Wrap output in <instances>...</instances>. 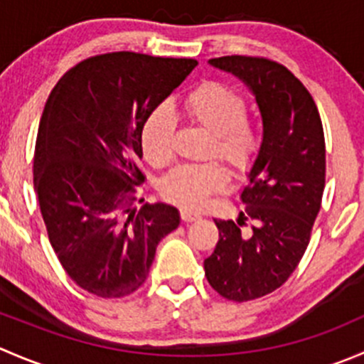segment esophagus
Returning a JSON list of instances; mask_svg holds the SVG:
<instances>
[{
  "label": "esophagus",
  "mask_w": 364,
  "mask_h": 364,
  "mask_svg": "<svg viewBox=\"0 0 364 364\" xmlns=\"http://www.w3.org/2000/svg\"><path fill=\"white\" fill-rule=\"evenodd\" d=\"M179 215H181L183 222H196V220L200 218L199 213H193V211H190V209H186V208H183L181 211H179Z\"/></svg>",
  "instance_id": "obj_1"
}]
</instances>
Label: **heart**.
Returning a JSON list of instances; mask_svg holds the SVG:
<instances>
[{"label":"heart","mask_w":364,"mask_h":364,"mask_svg":"<svg viewBox=\"0 0 364 364\" xmlns=\"http://www.w3.org/2000/svg\"><path fill=\"white\" fill-rule=\"evenodd\" d=\"M247 100L236 87L222 80H203L186 93L183 114L190 123L211 134L208 155L218 156L234 172L245 174L255 164L262 148V132L247 117ZM141 148L144 159L164 167L174 159L176 121L167 105L148 112L141 124ZM227 185V171L218 161L179 165L160 181L165 199L183 208L199 209Z\"/></svg>","instance_id":"b5f03b06"}]
</instances>
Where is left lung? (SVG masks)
Masks as SVG:
<instances>
[{"label":"left lung","instance_id":"obj_1","mask_svg":"<svg viewBox=\"0 0 364 364\" xmlns=\"http://www.w3.org/2000/svg\"><path fill=\"white\" fill-rule=\"evenodd\" d=\"M253 91L262 114V148L245 186L237 222L215 220L218 243L204 260L205 278L236 303L271 294L289 280L310 243L326 185L321 114L304 84L284 65L260 56H222ZM248 219L254 225L243 231Z\"/></svg>","mask_w":364,"mask_h":364}]
</instances>
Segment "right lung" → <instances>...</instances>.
<instances>
[{
	"instance_id": "obj_1",
	"label": "right lung",
	"mask_w": 364,
	"mask_h": 364,
	"mask_svg": "<svg viewBox=\"0 0 364 364\" xmlns=\"http://www.w3.org/2000/svg\"><path fill=\"white\" fill-rule=\"evenodd\" d=\"M197 61L107 53L72 67L43 107L33 183L49 241L67 274L98 297L130 296L149 274L178 209L137 203L141 124ZM139 203H144L141 199Z\"/></svg>"
}]
</instances>
